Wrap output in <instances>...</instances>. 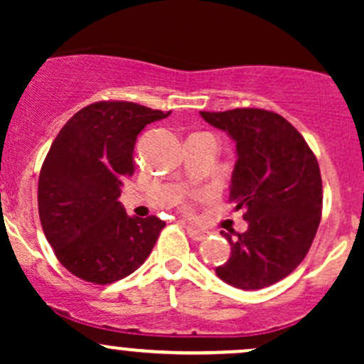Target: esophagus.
<instances>
[{"label": "esophagus", "mask_w": 364, "mask_h": 364, "mask_svg": "<svg viewBox=\"0 0 364 364\" xmlns=\"http://www.w3.org/2000/svg\"><path fill=\"white\" fill-rule=\"evenodd\" d=\"M185 229H186L188 236H190L191 240H195V241L205 240L207 232L203 231V229H198V228H195V225H190V224H185Z\"/></svg>", "instance_id": "esophagus-1"}]
</instances>
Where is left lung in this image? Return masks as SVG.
I'll list each match as a JSON object with an SVG mask.
<instances>
[{
    "label": "left lung",
    "instance_id": "8db88e82",
    "mask_svg": "<svg viewBox=\"0 0 364 364\" xmlns=\"http://www.w3.org/2000/svg\"><path fill=\"white\" fill-rule=\"evenodd\" d=\"M200 114L236 141L229 200L248 220L245 232L220 231L231 257L215 274L245 291L272 286L303 262L315 240L323 200L318 161L277 112L241 107Z\"/></svg>",
    "mask_w": 364,
    "mask_h": 364
}]
</instances>
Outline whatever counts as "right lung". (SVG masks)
Here are the masks:
<instances>
[{
  "label": "right lung",
  "instance_id": "right-lung-1",
  "mask_svg": "<svg viewBox=\"0 0 364 364\" xmlns=\"http://www.w3.org/2000/svg\"><path fill=\"white\" fill-rule=\"evenodd\" d=\"M171 111L124 101L83 107L54 139L39 174L41 225L66 270L94 284L127 277L147 260L166 223L129 217L118 202L133 174L136 135Z\"/></svg>",
  "mask_w": 364,
  "mask_h": 364
}]
</instances>
